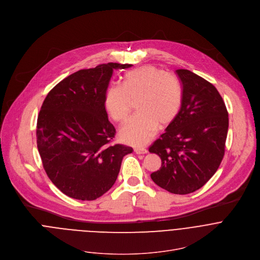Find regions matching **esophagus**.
<instances>
[{
  "label": "esophagus",
  "mask_w": 260,
  "mask_h": 260,
  "mask_svg": "<svg viewBox=\"0 0 260 260\" xmlns=\"http://www.w3.org/2000/svg\"><path fill=\"white\" fill-rule=\"evenodd\" d=\"M135 153L139 155H143V154H147L148 150L145 148H135Z\"/></svg>",
  "instance_id": "obj_1"
}]
</instances>
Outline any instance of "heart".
<instances>
[{
	"mask_svg": "<svg viewBox=\"0 0 260 260\" xmlns=\"http://www.w3.org/2000/svg\"><path fill=\"white\" fill-rule=\"evenodd\" d=\"M179 81L165 71L144 66L126 73L122 87L112 85L104 95V106L116 122H124L137 104V115L119 132L120 139L129 145L142 146L151 140L158 127L165 128L178 116L182 105Z\"/></svg>",
	"mask_w": 260,
	"mask_h": 260,
	"instance_id": "1",
	"label": "heart"
}]
</instances>
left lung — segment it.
<instances>
[{
	"instance_id": "left-lung-1",
	"label": "left lung",
	"mask_w": 260,
	"mask_h": 260,
	"mask_svg": "<svg viewBox=\"0 0 260 260\" xmlns=\"http://www.w3.org/2000/svg\"><path fill=\"white\" fill-rule=\"evenodd\" d=\"M182 83V105L176 119L154 142L161 168L152 180L174 194L203 187L218 170L229 127L226 105L216 87L188 70H176Z\"/></svg>"
}]
</instances>
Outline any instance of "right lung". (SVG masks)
I'll return each instance as SVG.
<instances>
[{"mask_svg": "<svg viewBox=\"0 0 260 260\" xmlns=\"http://www.w3.org/2000/svg\"><path fill=\"white\" fill-rule=\"evenodd\" d=\"M131 64L108 62L78 71L60 81L44 99L37 118V148L51 182L66 196L94 201L114 184L123 145L108 146L115 128L109 122L104 95L114 70Z\"/></svg>", "mask_w": 260, "mask_h": 260, "instance_id": "add662e5", "label": "right lung"}]
</instances>
